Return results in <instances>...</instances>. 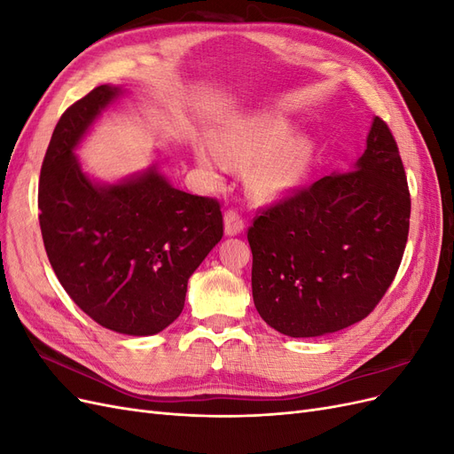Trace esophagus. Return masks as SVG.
Here are the masks:
<instances>
[{"label": "esophagus", "mask_w": 454, "mask_h": 454, "mask_svg": "<svg viewBox=\"0 0 454 454\" xmlns=\"http://www.w3.org/2000/svg\"><path fill=\"white\" fill-rule=\"evenodd\" d=\"M223 225H225V235L227 237H237V235H240V232H244V219L235 210H229L225 214Z\"/></svg>", "instance_id": "obj_1"}]
</instances>
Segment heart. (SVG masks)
<instances>
[{
  "label": "heart",
  "mask_w": 454,
  "mask_h": 454,
  "mask_svg": "<svg viewBox=\"0 0 454 454\" xmlns=\"http://www.w3.org/2000/svg\"><path fill=\"white\" fill-rule=\"evenodd\" d=\"M294 134V125L272 112L246 114L222 130L219 149L204 144L197 160L210 174L227 170V164L254 167L250 184L261 199H277L307 180L314 162V142Z\"/></svg>",
  "instance_id": "1"
}]
</instances>
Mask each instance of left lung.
<instances>
[{
  "label": "left lung",
  "instance_id": "8db88e82",
  "mask_svg": "<svg viewBox=\"0 0 454 454\" xmlns=\"http://www.w3.org/2000/svg\"><path fill=\"white\" fill-rule=\"evenodd\" d=\"M411 199L387 122L364 155L263 210L248 229L254 303L287 337L335 333L377 307L402 263Z\"/></svg>",
  "mask_w": 454,
  "mask_h": 454
}]
</instances>
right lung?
<instances>
[{"label":"right lung","instance_id":"1","mask_svg":"<svg viewBox=\"0 0 454 454\" xmlns=\"http://www.w3.org/2000/svg\"><path fill=\"white\" fill-rule=\"evenodd\" d=\"M122 92L100 85L60 117L39 176V225L74 303L112 332L145 337L182 314L223 215L215 199L172 187L157 164L115 184L90 180L75 149Z\"/></svg>","mask_w":454,"mask_h":454}]
</instances>
